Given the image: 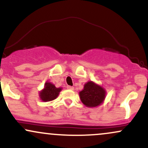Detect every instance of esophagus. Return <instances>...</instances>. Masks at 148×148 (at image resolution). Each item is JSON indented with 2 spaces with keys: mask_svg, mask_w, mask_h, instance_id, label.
<instances>
[{
  "mask_svg": "<svg viewBox=\"0 0 148 148\" xmlns=\"http://www.w3.org/2000/svg\"><path fill=\"white\" fill-rule=\"evenodd\" d=\"M66 88L69 89V90H74V88L73 86H66Z\"/></svg>",
  "mask_w": 148,
  "mask_h": 148,
  "instance_id": "esophagus-1",
  "label": "esophagus"
}]
</instances>
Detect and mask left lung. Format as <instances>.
<instances>
[{"label":"left lung","instance_id":"obj_1","mask_svg":"<svg viewBox=\"0 0 148 148\" xmlns=\"http://www.w3.org/2000/svg\"><path fill=\"white\" fill-rule=\"evenodd\" d=\"M81 101L88 108H96L103 103L106 97L105 89L92 81L86 83L79 92Z\"/></svg>","mask_w":148,"mask_h":148}]
</instances>
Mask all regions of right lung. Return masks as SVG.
<instances>
[{"instance_id": "add662e5", "label": "right lung", "mask_w": 148, "mask_h": 148, "mask_svg": "<svg viewBox=\"0 0 148 148\" xmlns=\"http://www.w3.org/2000/svg\"><path fill=\"white\" fill-rule=\"evenodd\" d=\"M62 88H56L52 83L46 82L44 84V88L39 92L40 99L43 102H49L54 100L58 98Z\"/></svg>"}]
</instances>
